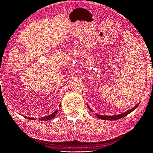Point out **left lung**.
Wrapping results in <instances>:
<instances>
[{"label":"left lung","mask_w":153,"mask_h":153,"mask_svg":"<svg viewBox=\"0 0 153 153\" xmlns=\"http://www.w3.org/2000/svg\"><path fill=\"white\" fill-rule=\"evenodd\" d=\"M139 103H138V104H136L134 108H132L131 109L129 110V111H127V112H125V113L119 114V115H113V116H108V115H99V114L96 113V116H97V117H99V119L103 120H119V119H120V118H123L124 117H125V116H127L128 114H129L130 113H131L132 111H134V110H135L136 108H137L138 104H139ZM87 107H88V108L89 110H91V111H93L90 108V107L89 106L88 104H87Z\"/></svg>","instance_id":"obj_1"}]
</instances>
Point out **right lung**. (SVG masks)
Returning <instances> with one entry per match:
<instances>
[{"mask_svg":"<svg viewBox=\"0 0 153 153\" xmlns=\"http://www.w3.org/2000/svg\"><path fill=\"white\" fill-rule=\"evenodd\" d=\"M59 107H61V104L59 105ZM57 112H58V110H56V111H54V113H52V114H50V115L45 116V117H43L40 118L39 120H42V121L50 120H52V118H54V117H55L56 115V113H57ZM24 117H25L26 118H27V119H28V120H35L33 117H26V116H24Z\"/></svg>","mask_w":153,"mask_h":153,"instance_id":"1","label":"right lung"}]
</instances>
